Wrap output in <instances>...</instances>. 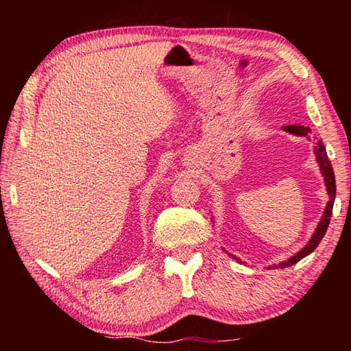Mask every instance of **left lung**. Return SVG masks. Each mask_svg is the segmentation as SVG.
<instances>
[{
	"label": "left lung",
	"instance_id": "obj_1",
	"mask_svg": "<svg viewBox=\"0 0 351 351\" xmlns=\"http://www.w3.org/2000/svg\"><path fill=\"white\" fill-rule=\"evenodd\" d=\"M282 130H283V132L291 133V134H294V136H300V138H310V133H311V130L308 128V127H304V125H287V127H282ZM314 154H316V161H317L319 167H320V173H322V176H324L325 187H326V192H328L330 199H328V203H326V206H325L324 215H322V218H320V221L317 224L316 230H314V234H313V237L310 239V241H308L306 245L302 247L299 252L294 254L293 257H289L288 260L282 261V263L274 265V266H272V268H288V266H293V265L297 263V261H300L302 258L306 257V255H310L314 251V249L317 247L320 240L324 239L326 229H328L330 217H331V212H332V204H335V198H336L335 171H332L330 159H328V156H326V150H325V145L322 144V141H319L317 144H316V147H314ZM224 252H228V251H224ZM229 255L234 260L239 261V263H241V260L237 258L235 255H232V254H229ZM269 268H271V266H269Z\"/></svg>",
	"mask_w": 351,
	"mask_h": 351
}]
</instances>
